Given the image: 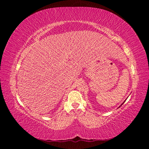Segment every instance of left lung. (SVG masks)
Returning <instances> with one entry per match:
<instances>
[{
	"label": "left lung",
	"mask_w": 149,
	"mask_h": 149,
	"mask_svg": "<svg viewBox=\"0 0 149 149\" xmlns=\"http://www.w3.org/2000/svg\"><path fill=\"white\" fill-rule=\"evenodd\" d=\"M123 104V103H122V104Z\"/></svg>",
	"instance_id": "8db88e82"
}]
</instances>
